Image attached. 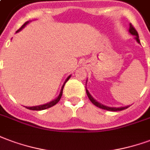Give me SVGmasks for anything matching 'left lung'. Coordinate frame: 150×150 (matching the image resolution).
Masks as SVG:
<instances>
[{
  "instance_id": "obj_1",
  "label": "left lung",
  "mask_w": 150,
  "mask_h": 150,
  "mask_svg": "<svg viewBox=\"0 0 150 150\" xmlns=\"http://www.w3.org/2000/svg\"><path fill=\"white\" fill-rule=\"evenodd\" d=\"M129 33H130L131 35H134V39L136 40V41H137L138 44H141L140 40H139V36H138V33H137V31L135 30V28L132 26L131 24H129ZM86 82H87V79H86ZM86 95H87V96H88V98H89V99L91 100V102L94 105H95V106H98V107H99V108H101V109L106 110H109V111H119V110H122L126 109V108H128L129 106H120V107H112V106H106V105H103V104H102V103H98L97 100H95V98L92 97L91 95L90 94L89 91H88V90L86 89Z\"/></svg>"
}]
</instances>
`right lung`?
I'll list each match as a JSON object with an SVG mask.
<instances>
[{
  "mask_svg": "<svg viewBox=\"0 0 150 150\" xmlns=\"http://www.w3.org/2000/svg\"><path fill=\"white\" fill-rule=\"evenodd\" d=\"M31 21H27L25 22L23 25L21 26V28H20L19 30H17L16 32V33H19L20 31H21L23 28H24L26 25H27L29 22ZM71 75H70L67 78L65 79V81H64V84H63V86H62V87H61V90H60V92H59V95L57 96V98H55L54 100L51 101V102H49V103H45V104H43V105H40V106H25L27 109L28 110H45V109H47V108H50V107H52V106H55L56 103H58L59 101L60 100L61 97H62V94H63V90H64V85H65V83H66L67 82V80L69 79L70 78H71Z\"/></svg>",
  "mask_w": 150,
  "mask_h": 150,
  "instance_id": "obj_1",
  "label": "right lung"
}]
</instances>
